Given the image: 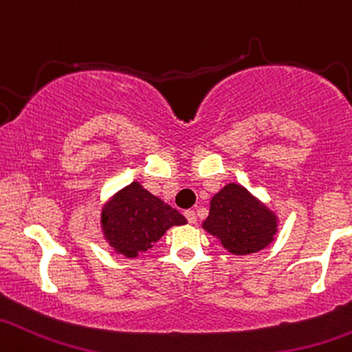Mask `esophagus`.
Instances as JSON below:
<instances>
[{
	"label": "esophagus",
	"mask_w": 352,
	"mask_h": 352,
	"mask_svg": "<svg viewBox=\"0 0 352 352\" xmlns=\"http://www.w3.org/2000/svg\"><path fill=\"white\" fill-rule=\"evenodd\" d=\"M184 216H186L188 223H191V224L196 223V214H195V211H192V209H188V211H184Z\"/></svg>",
	"instance_id": "esophagus-1"
}]
</instances>
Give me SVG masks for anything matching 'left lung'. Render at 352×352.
<instances>
[{"instance_id":"obj_1","label":"left lung","mask_w":352,"mask_h":352,"mask_svg":"<svg viewBox=\"0 0 352 352\" xmlns=\"http://www.w3.org/2000/svg\"><path fill=\"white\" fill-rule=\"evenodd\" d=\"M203 228L218 236L232 254H250L271 243L276 234V219L243 186L228 184L212 196Z\"/></svg>"}]
</instances>
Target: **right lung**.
Listing matches in <instances>:
<instances>
[{"instance_id": "1", "label": "right lung", "mask_w": 352, "mask_h": 352, "mask_svg": "<svg viewBox=\"0 0 352 352\" xmlns=\"http://www.w3.org/2000/svg\"><path fill=\"white\" fill-rule=\"evenodd\" d=\"M101 223L106 239L114 250L134 258L148 251L166 229L186 223V218L146 191L140 183H133L106 204Z\"/></svg>"}]
</instances>
